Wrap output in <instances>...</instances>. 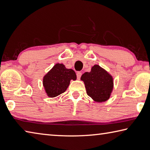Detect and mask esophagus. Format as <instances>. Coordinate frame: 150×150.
<instances>
[{"instance_id":"34e87169","label":"esophagus","mask_w":150,"mask_h":150,"mask_svg":"<svg viewBox=\"0 0 150 150\" xmlns=\"http://www.w3.org/2000/svg\"><path fill=\"white\" fill-rule=\"evenodd\" d=\"M81 74H81V72H77V74H76V75H77V78L78 79V80H80V79Z\"/></svg>"}]
</instances>
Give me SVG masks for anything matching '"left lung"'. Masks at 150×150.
<instances>
[{
  "instance_id": "obj_1",
  "label": "left lung",
  "mask_w": 150,
  "mask_h": 150,
  "mask_svg": "<svg viewBox=\"0 0 150 150\" xmlns=\"http://www.w3.org/2000/svg\"><path fill=\"white\" fill-rule=\"evenodd\" d=\"M80 80L83 81L87 94L96 103H103L111 97L114 89V78L98 64L91 67L89 72H85Z\"/></svg>"
}]
</instances>
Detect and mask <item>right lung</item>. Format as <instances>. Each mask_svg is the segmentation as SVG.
<instances>
[{"label": "right lung", "instance_id": "right-lung-1", "mask_svg": "<svg viewBox=\"0 0 150 150\" xmlns=\"http://www.w3.org/2000/svg\"><path fill=\"white\" fill-rule=\"evenodd\" d=\"M72 69H67L62 63H57L43 77L44 89L48 97L53 98L64 93L69 86L70 80H76Z\"/></svg>", "mask_w": 150, "mask_h": 150}]
</instances>
